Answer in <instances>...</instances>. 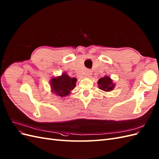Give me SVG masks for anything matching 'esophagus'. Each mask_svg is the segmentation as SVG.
<instances>
[{
  "mask_svg": "<svg viewBox=\"0 0 159 159\" xmlns=\"http://www.w3.org/2000/svg\"><path fill=\"white\" fill-rule=\"evenodd\" d=\"M85 75H86L87 76H90L92 75V71L90 70H87L86 72H85Z\"/></svg>",
  "mask_w": 159,
  "mask_h": 159,
  "instance_id": "34e87169",
  "label": "esophagus"
}]
</instances>
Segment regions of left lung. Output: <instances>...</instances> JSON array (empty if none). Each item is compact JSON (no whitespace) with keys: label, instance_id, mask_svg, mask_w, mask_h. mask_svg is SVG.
<instances>
[{"label":"left lung","instance_id":"left-lung-1","mask_svg":"<svg viewBox=\"0 0 159 159\" xmlns=\"http://www.w3.org/2000/svg\"><path fill=\"white\" fill-rule=\"evenodd\" d=\"M98 84L99 88L105 92H110L114 88V84L112 83V81L108 76L100 78L98 80Z\"/></svg>","mask_w":159,"mask_h":159}]
</instances>
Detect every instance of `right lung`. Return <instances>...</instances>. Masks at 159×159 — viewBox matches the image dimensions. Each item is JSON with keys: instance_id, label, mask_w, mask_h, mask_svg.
I'll return each mask as SVG.
<instances>
[{"instance_id": "1", "label": "right lung", "mask_w": 159, "mask_h": 159, "mask_svg": "<svg viewBox=\"0 0 159 159\" xmlns=\"http://www.w3.org/2000/svg\"><path fill=\"white\" fill-rule=\"evenodd\" d=\"M76 78H71L66 73L61 76L54 78L51 80V87L52 92L60 97H66L75 86Z\"/></svg>"}]
</instances>
